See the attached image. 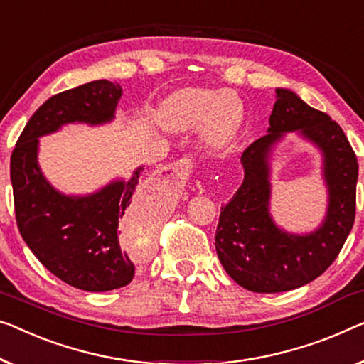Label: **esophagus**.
I'll use <instances>...</instances> for the list:
<instances>
[{"mask_svg": "<svg viewBox=\"0 0 364 364\" xmlns=\"http://www.w3.org/2000/svg\"><path fill=\"white\" fill-rule=\"evenodd\" d=\"M161 170L164 171H166V173H170L171 176H175L178 181H184L186 180V175H188V170L186 168H184L183 165H178V164H173V165H166V166H164L161 168Z\"/></svg>", "mask_w": 364, "mask_h": 364, "instance_id": "esophagus-1", "label": "esophagus"}]
</instances>
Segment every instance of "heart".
Here are the masks:
<instances>
[{"label":"heart","instance_id":"obj_1","mask_svg":"<svg viewBox=\"0 0 364 364\" xmlns=\"http://www.w3.org/2000/svg\"><path fill=\"white\" fill-rule=\"evenodd\" d=\"M156 121L168 132H188L204 126L205 144L222 149L235 139L243 121V106L234 95L217 97L213 90L181 88L160 102Z\"/></svg>","mask_w":364,"mask_h":364}]
</instances>
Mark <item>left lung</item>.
<instances>
[{
  "label": "left lung",
  "instance_id": "1",
  "mask_svg": "<svg viewBox=\"0 0 364 364\" xmlns=\"http://www.w3.org/2000/svg\"><path fill=\"white\" fill-rule=\"evenodd\" d=\"M299 129L324 155L328 214L311 235H287L269 214V154L286 132ZM242 186L220 210L215 250L237 284L253 292H283L318 278L343 247L355 222L358 160L330 116L306 105L291 90H276L268 134L242 154Z\"/></svg>",
  "mask_w": 364,
  "mask_h": 364
}]
</instances>
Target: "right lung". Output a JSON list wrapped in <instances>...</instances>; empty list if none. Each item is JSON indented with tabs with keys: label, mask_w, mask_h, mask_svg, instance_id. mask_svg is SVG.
Here are the masks:
<instances>
[{
	"label": "right lung",
	"mask_w": 364,
	"mask_h": 364,
	"mask_svg": "<svg viewBox=\"0 0 364 364\" xmlns=\"http://www.w3.org/2000/svg\"><path fill=\"white\" fill-rule=\"evenodd\" d=\"M122 88L96 80L48 97L19 135L11 155L16 222L37 259L58 279L90 292L127 286L135 267L119 245V227L150 234L151 203L140 191L144 168L129 181L116 180L88 196L58 193L37 164L39 137L65 124L109 122Z\"/></svg>",
	"instance_id": "add662e5"
}]
</instances>
